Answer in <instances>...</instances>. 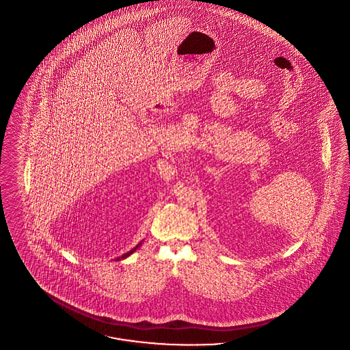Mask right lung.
I'll use <instances>...</instances> for the list:
<instances>
[{
  "instance_id": "1",
  "label": "right lung",
  "mask_w": 350,
  "mask_h": 350,
  "mask_svg": "<svg viewBox=\"0 0 350 350\" xmlns=\"http://www.w3.org/2000/svg\"><path fill=\"white\" fill-rule=\"evenodd\" d=\"M139 246H140V243H139V245H138V246H137V247H135V249H133V250H131V252H126V254H124V255H122V256H121V258H122V259H124V258H126V256H129V255H130V254H133V252H135V250H137V249H138V247H139ZM117 259H120V258H117Z\"/></svg>"
}]
</instances>
